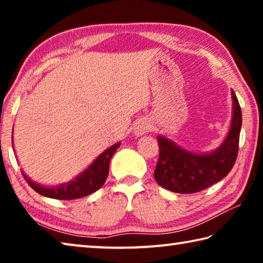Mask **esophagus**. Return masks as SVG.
I'll use <instances>...</instances> for the list:
<instances>
[{
    "label": "esophagus",
    "instance_id": "esophagus-1",
    "mask_svg": "<svg viewBox=\"0 0 263 263\" xmlns=\"http://www.w3.org/2000/svg\"><path fill=\"white\" fill-rule=\"evenodd\" d=\"M151 130H152V123L148 119H140L135 125V135L137 137L145 135V133L149 132Z\"/></svg>",
    "mask_w": 263,
    "mask_h": 263
}]
</instances>
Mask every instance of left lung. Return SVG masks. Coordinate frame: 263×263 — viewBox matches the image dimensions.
Instances as JSON below:
<instances>
[{
  "instance_id": "left-lung-1",
  "label": "left lung",
  "mask_w": 263,
  "mask_h": 263,
  "mask_svg": "<svg viewBox=\"0 0 263 263\" xmlns=\"http://www.w3.org/2000/svg\"><path fill=\"white\" fill-rule=\"evenodd\" d=\"M233 116L225 140L210 153H191L174 141L158 137L159 160L155 181L162 188L179 194H193L209 188L229 174L237 160L242 116L239 101L232 90Z\"/></svg>"
}]
</instances>
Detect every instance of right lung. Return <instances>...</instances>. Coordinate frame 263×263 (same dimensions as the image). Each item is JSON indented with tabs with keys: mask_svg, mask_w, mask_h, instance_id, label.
Instances as JSON below:
<instances>
[{
	"mask_svg": "<svg viewBox=\"0 0 263 263\" xmlns=\"http://www.w3.org/2000/svg\"><path fill=\"white\" fill-rule=\"evenodd\" d=\"M121 146V142H117L105 149L103 153L100 154L92 163L87 169L79 174L74 180L69 181L68 183H64L60 185L54 186H46L35 183V182L31 181L23 172L25 181L28 182L29 185L34 191H37L38 194L50 198L55 199H77L81 197H86V196L95 193L96 190H99L102 185L104 184V182L108 177L109 174V163L110 160L112 158L117 148Z\"/></svg>",
	"mask_w": 263,
	"mask_h": 263,
	"instance_id": "add662e5",
	"label": "right lung"
}]
</instances>
